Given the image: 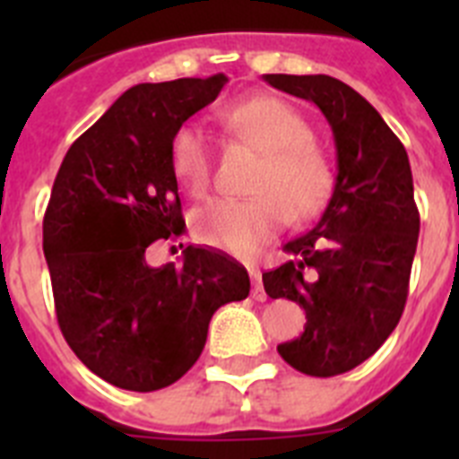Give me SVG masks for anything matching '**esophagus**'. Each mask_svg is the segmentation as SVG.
Instances as JSON below:
<instances>
[{
  "label": "esophagus",
  "instance_id": "1",
  "mask_svg": "<svg viewBox=\"0 0 459 459\" xmlns=\"http://www.w3.org/2000/svg\"><path fill=\"white\" fill-rule=\"evenodd\" d=\"M250 278H253V299L255 301H266V291H264V282H262V273L259 271H250Z\"/></svg>",
  "mask_w": 459,
  "mask_h": 459
}]
</instances>
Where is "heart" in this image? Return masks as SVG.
Masks as SVG:
<instances>
[{
	"label": "heart",
	"mask_w": 459,
	"mask_h": 459,
	"mask_svg": "<svg viewBox=\"0 0 459 459\" xmlns=\"http://www.w3.org/2000/svg\"><path fill=\"white\" fill-rule=\"evenodd\" d=\"M230 131L264 153L248 200H211L193 213V232L211 248L253 257L285 227L287 216L310 221L326 204L333 172L312 140V128L290 103L259 96L225 112ZM174 177L190 195L206 193L213 149L204 128L184 124L169 142Z\"/></svg>",
	"instance_id": "b5f03b06"
}]
</instances>
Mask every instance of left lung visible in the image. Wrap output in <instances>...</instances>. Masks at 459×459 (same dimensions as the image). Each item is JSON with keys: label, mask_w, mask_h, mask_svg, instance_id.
<instances>
[{"label": "left lung", "mask_w": 459, "mask_h": 459, "mask_svg": "<svg viewBox=\"0 0 459 459\" xmlns=\"http://www.w3.org/2000/svg\"><path fill=\"white\" fill-rule=\"evenodd\" d=\"M312 100L331 124L338 177L310 232L285 246L290 262L262 275L271 299L306 310L301 338L278 344L294 370L335 377L386 342L403 317L420 216L403 142L350 84L331 75H264Z\"/></svg>", "instance_id": "obj_1"}]
</instances>
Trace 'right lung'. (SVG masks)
<instances>
[{
	"label": "right lung",
	"mask_w": 459,
	"mask_h": 459,
	"mask_svg": "<svg viewBox=\"0 0 459 459\" xmlns=\"http://www.w3.org/2000/svg\"><path fill=\"white\" fill-rule=\"evenodd\" d=\"M227 78L135 84L73 142L43 218L56 322L84 366L124 391L186 375L213 312L250 291L221 250L188 246L184 266L147 264V248L186 230L169 165L174 131L216 100Z\"/></svg>",
	"instance_id": "add662e5"
}]
</instances>
